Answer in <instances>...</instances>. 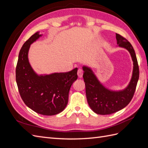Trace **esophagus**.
I'll return each instance as SVG.
<instances>
[{
  "instance_id": "obj_1",
  "label": "esophagus",
  "mask_w": 148,
  "mask_h": 148,
  "mask_svg": "<svg viewBox=\"0 0 148 148\" xmlns=\"http://www.w3.org/2000/svg\"><path fill=\"white\" fill-rule=\"evenodd\" d=\"M77 75H78V78H82L83 77V70L82 69H78V70L77 71Z\"/></svg>"
}]
</instances>
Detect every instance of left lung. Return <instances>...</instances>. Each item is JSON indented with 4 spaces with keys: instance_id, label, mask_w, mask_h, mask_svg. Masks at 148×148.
I'll list each match as a JSON object with an SVG mask.
<instances>
[{
    "instance_id": "obj_1",
    "label": "left lung",
    "mask_w": 148,
    "mask_h": 148,
    "mask_svg": "<svg viewBox=\"0 0 148 148\" xmlns=\"http://www.w3.org/2000/svg\"><path fill=\"white\" fill-rule=\"evenodd\" d=\"M116 39L118 46L127 49L130 53L133 62L132 78L126 88L122 90H111L100 82L90 67L86 65L82 67L88 103L92 110L97 114H111L126 107L134 95L139 79V66L132 44L117 33Z\"/></svg>"
}]
</instances>
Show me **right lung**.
Segmentation results:
<instances>
[{
  "instance_id": "obj_1",
  "label": "right lung",
  "mask_w": 148,
  "mask_h": 148,
  "mask_svg": "<svg viewBox=\"0 0 148 148\" xmlns=\"http://www.w3.org/2000/svg\"><path fill=\"white\" fill-rule=\"evenodd\" d=\"M41 36L36 32L21 48L16 82L21 99L29 108L41 115H54L63 111L68 104L70 89L78 78V69L66 73H36L29 64L28 52L31 44Z\"/></svg>"
}]
</instances>
